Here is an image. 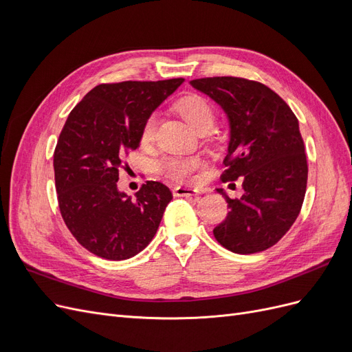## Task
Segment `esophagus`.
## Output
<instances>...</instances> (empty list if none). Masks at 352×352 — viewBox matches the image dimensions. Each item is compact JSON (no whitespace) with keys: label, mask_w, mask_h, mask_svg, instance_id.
<instances>
[{"label":"esophagus","mask_w":352,"mask_h":352,"mask_svg":"<svg viewBox=\"0 0 352 352\" xmlns=\"http://www.w3.org/2000/svg\"><path fill=\"white\" fill-rule=\"evenodd\" d=\"M175 197H195L199 194V189L192 186H176L173 189Z\"/></svg>","instance_id":"esophagus-1"}]
</instances>
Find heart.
I'll list each match as a JSON object with an SVG mask.
<instances>
[{"label":"heart","mask_w":352,"mask_h":352,"mask_svg":"<svg viewBox=\"0 0 352 352\" xmlns=\"http://www.w3.org/2000/svg\"><path fill=\"white\" fill-rule=\"evenodd\" d=\"M176 109L186 123L197 132L210 131L216 122V111L211 102L199 95H188L176 104ZM157 127V116L151 114L142 126L141 138L144 142L153 141ZM201 166L197 157H170L160 163L158 168L162 175L173 180H184L192 175Z\"/></svg>","instance_id":"b5f03b06"}]
</instances>
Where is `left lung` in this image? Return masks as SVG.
Instances as JSON below:
<instances>
[{"mask_svg": "<svg viewBox=\"0 0 352 352\" xmlns=\"http://www.w3.org/2000/svg\"><path fill=\"white\" fill-rule=\"evenodd\" d=\"M217 102L229 120L223 182L242 179L243 194L214 228V238L236 254L267 250L294 225L305 197L307 157L300 124L278 94L242 78H204L189 82Z\"/></svg>", "mask_w": 352, "mask_h": 352, "instance_id": "left-lung-1", "label": "left lung"}]
</instances>
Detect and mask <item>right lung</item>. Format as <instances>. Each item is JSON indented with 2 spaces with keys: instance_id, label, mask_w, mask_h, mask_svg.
<instances>
[{
  "instance_id": "add662e5",
  "label": "right lung",
  "mask_w": 352,
  "mask_h": 352,
  "mask_svg": "<svg viewBox=\"0 0 352 352\" xmlns=\"http://www.w3.org/2000/svg\"><path fill=\"white\" fill-rule=\"evenodd\" d=\"M184 80L98 85L63 127L54 151L58 207L72 235L101 258L120 261L140 254L173 198L154 180L127 197L117 180L124 157L140 146L145 120Z\"/></svg>"
}]
</instances>
